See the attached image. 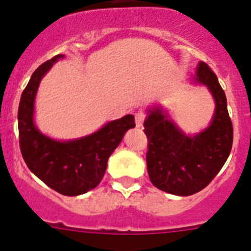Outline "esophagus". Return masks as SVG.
Segmentation results:
<instances>
[{
    "label": "esophagus",
    "instance_id": "esophagus-1",
    "mask_svg": "<svg viewBox=\"0 0 251 251\" xmlns=\"http://www.w3.org/2000/svg\"><path fill=\"white\" fill-rule=\"evenodd\" d=\"M134 118H136V126L139 128L142 127V124L145 122L146 114L143 112H137L136 114H134Z\"/></svg>",
    "mask_w": 251,
    "mask_h": 251
}]
</instances>
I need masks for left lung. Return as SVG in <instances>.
I'll return each instance as SVG.
<instances>
[{"instance_id": "1", "label": "left lung", "mask_w": 251, "mask_h": 251, "mask_svg": "<svg viewBox=\"0 0 251 251\" xmlns=\"http://www.w3.org/2000/svg\"><path fill=\"white\" fill-rule=\"evenodd\" d=\"M195 79L207 86L216 104L211 124L205 130L194 137L186 136L159 108L148 110L145 122L151 182L178 196L196 194L211 182L225 165L234 138L225 93L216 74L201 61Z\"/></svg>"}]
</instances>
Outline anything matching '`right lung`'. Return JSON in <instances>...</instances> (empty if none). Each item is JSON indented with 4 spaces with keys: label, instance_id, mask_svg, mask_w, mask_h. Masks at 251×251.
<instances>
[{
    "label": "right lung",
    "instance_id": "obj_1",
    "mask_svg": "<svg viewBox=\"0 0 251 251\" xmlns=\"http://www.w3.org/2000/svg\"><path fill=\"white\" fill-rule=\"evenodd\" d=\"M59 54L39 66L22 92L19 105L20 150L34 175L65 196L85 194L100 183L106 162L124 133L136 127L130 114L109 122L98 132L70 142H57L40 133L34 123L35 95L41 77L51 65L63 59Z\"/></svg>",
    "mask_w": 251,
    "mask_h": 251
}]
</instances>
